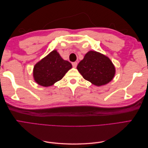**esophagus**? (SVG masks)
<instances>
[{
  "label": "esophagus",
  "instance_id": "obj_1",
  "mask_svg": "<svg viewBox=\"0 0 148 148\" xmlns=\"http://www.w3.org/2000/svg\"><path fill=\"white\" fill-rule=\"evenodd\" d=\"M77 64H78L77 62H73V63H72V66L74 67V68H76V67H77Z\"/></svg>",
  "mask_w": 148,
  "mask_h": 148
}]
</instances>
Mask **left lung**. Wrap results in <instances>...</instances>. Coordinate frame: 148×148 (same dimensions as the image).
<instances>
[{
    "instance_id": "1",
    "label": "left lung",
    "mask_w": 148,
    "mask_h": 148,
    "mask_svg": "<svg viewBox=\"0 0 148 148\" xmlns=\"http://www.w3.org/2000/svg\"><path fill=\"white\" fill-rule=\"evenodd\" d=\"M77 69L83 77L97 86L109 83L115 70L108 57L96 51H89L80 61Z\"/></svg>"
}]
</instances>
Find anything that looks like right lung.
<instances>
[{
    "mask_svg": "<svg viewBox=\"0 0 148 148\" xmlns=\"http://www.w3.org/2000/svg\"><path fill=\"white\" fill-rule=\"evenodd\" d=\"M71 67L69 62L62 59L57 51H53L35 65L34 79L41 86H50L63 78Z\"/></svg>",
    "mask_w": 148,
    "mask_h": 148,
    "instance_id": "right-lung-1",
    "label": "right lung"
}]
</instances>
